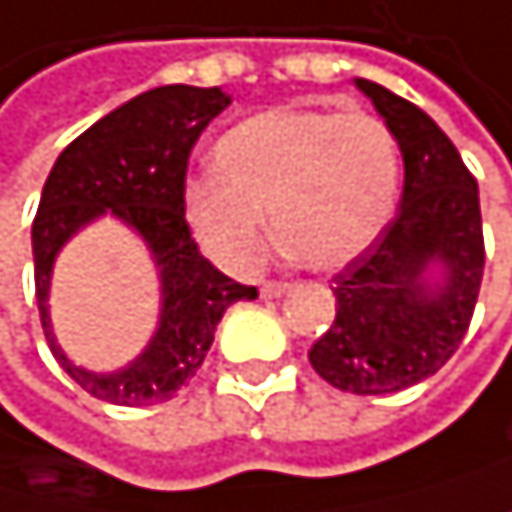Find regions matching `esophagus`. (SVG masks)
<instances>
[{
	"label": "esophagus",
	"mask_w": 512,
	"mask_h": 512,
	"mask_svg": "<svg viewBox=\"0 0 512 512\" xmlns=\"http://www.w3.org/2000/svg\"><path fill=\"white\" fill-rule=\"evenodd\" d=\"M289 289V283H277V280H267L264 286H261V295L264 299H277V295H283Z\"/></svg>",
	"instance_id": "esophagus-1"
}]
</instances>
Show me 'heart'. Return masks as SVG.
Segmentation results:
<instances>
[{"instance_id":"obj_1","label":"heart","mask_w":512,"mask_h":512,"mask_svg":"<svg viewBox=\"0 0 512 512\" xmlns=\"http://www.w3.org/2000/svg\"><path fill=\"white\" fill-rule=\"evenodd\" d=\"M217 172L188 182L185 217L232 270L264 254V217L280 251L308 270H340L381 235L400 191V147L368 112L277 106L229 128Z\"/></svg>"}]
</instances>
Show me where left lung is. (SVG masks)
Instances as JSON below:
<instances>
[{"instance_id":"1","label":"left lung","mask_w":512,"mask_h":512,"mask_svg":"<svg viewBox=\"0 0 512 512\" xmlns=\"http://www.w3.org/2000/svg\"><path fill=\"white\" fill-rule=\"evenodd\" d=\"M400 144L396 217L330 280L336 318L308 362L346 393H396L447 365L469 330L485 273L478 185L437 122L393 90L355 78ZM442 273L431 284L430 270Z\"/></svg>"}]
</instances>
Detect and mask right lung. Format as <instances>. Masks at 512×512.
<instances>
[{
  "label": "right lung",
  "mask_w": 512,
  "mask_h": 512,
  "mask_svg": "<svg viewBox=\"0 0 512 512\" xmlns=\"http://www.w3.org/2000/svg\"><path fill=\"white\" fill-rule=\"evenodd\" d=\"M229 106L220 87L166 84L122 103L71 141L49 172L34 217V283L46 343L68 377L112 406L172 400L201 368L223 311L258 289L229 280L198 251L185 220V172L201 131ZM112 212L148 242L161 267V327L131 366L97 375L61 352L48 321V277L61 245Z\"/></svg>",
  "instance_id": "add662e5"
}]
</instances>
